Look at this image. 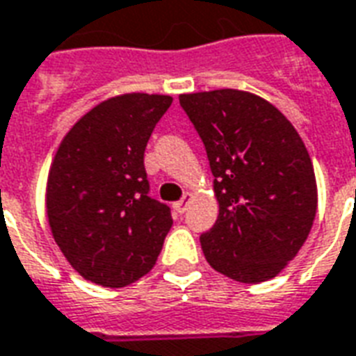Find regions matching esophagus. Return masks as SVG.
Instances as JSON below:
<instances>
[{
  "label": "esophagus",
  "instance_id": "1",
  "mask_svg": "<svg viewBox=\"0 0 356 356\" xmlns=\"http://www.w3.org/2000/svg\"><path fill=\"white\" fill-rule=\"evenodd\" d=\"M191 200H192V194H188V192H186L183 198L173 204V209H175L177 213H185L186 207H188V204H191Z\"/></svg>",
  "mask_w": 356,
  "mask_h": 356
}]
</instances>
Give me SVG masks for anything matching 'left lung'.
Masks as SVG:
<instances>
[{
    "instance_id": "8db88e82",
    "label": "left lung",
    "mask_w": 356,
    "mask_h": 356,
    "mask_svg": "<svg viewBox=\"0 0 356 356\" xmlns=\"http://www.w3.org/2000/svg\"><path fill=\"white\" fill-rule=\"evenodd\" d=\"M209 158L218 217L200 236L213 270L262 283L291 262L317 213L312 158L289 118L236 88L179 96Z\"/></svg>"
}]
</instances>
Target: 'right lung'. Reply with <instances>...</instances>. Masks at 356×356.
Returning a JSON list of instances; mask_svg holds the SVG:
<instances>
[{"instance_id": "right-lung-1", "label": "right lung", "mask_w": 356, "mask_h": 356, "mask_svg": "<svg viewBox=\"0 0 356 356\" xmlns=\"http://www.w3.org/2000/svg\"><path fill=\"white\" fill-rule=\"evenodd\" d=\"M173 97L131 92L109 97L73 124L47 179L52 238L73 270L120 289L151 272L173 218L149 196L143 156Z\"/></svg>"}]
</instances>
